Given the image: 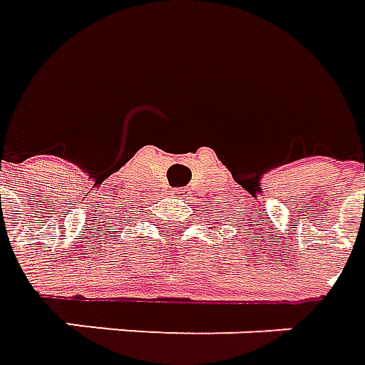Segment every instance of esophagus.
Returning <instances> with one entry per match:
<instances>
[{
    "instance_id": "1",
    "label": "esophagus",
    "mask_w": 365,
    "mask_h": 365,
    "mask_svg": "<svg viewBox=\"0 0 365 365\" xmlns=\"http://www.w3.org/2000/svg\"><path fill=\"white\" fill-rule=\"evenodd\" d=\"M175 193H180V195H182V193H185V192H183V190H175Z\"/></svg>"
}]
</instances>
